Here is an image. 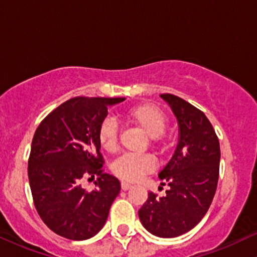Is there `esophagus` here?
I'll return each mask as SVG.
<instances>
[{
	"label": "esophagus",
	"instance_id": "1",
	"mask_svg": "<svg viewBox=\"0 0 257 257\" xmlns=\"http://www.w3.org/2000/svg\"><path fill=\"white\" fill-rule=\"evenodd\" d=\"M120 187H122L123 191H128L129 188L132 187V185L128 184V182H125V181H122L120 182Z\"/></svg>",
	"mask_w": 257,
	"mask_h": 257
}]
</instances>
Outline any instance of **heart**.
Returning <instances> with one entry per match:
<instances>
[{
	"mask_svg": "<svg viewBox=\"0 0 257 257\" xmlns=\"http://www.w3.org/2000/svg\"><path fill=\"white\" fill-rule=\"evenodd\" d=\"M126 119L140 128L152 143H158L166 131L167 117L157 106L141 104L129 108L125 113ZM100 145L108 152L114 151L118 144V126L113 119L106 118L100 123L98 131ZM156 163L150 155H123L116 159L112 170L117 176L126 181H135L155 169Z\"/></svg>",
	"mask_w": 257,
	"mask_h": 257,
	"instance_id": "heart-1",
	"label": "heart"
}]
</instances>
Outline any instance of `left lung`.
<instances>
[{"mask_svg": "<svg viewBox=\"0 0 257 257\" xmlns=\"http://www.w3.org/2000/svg\"><path fill=\"white\" fill-rule=\"evenodd\" d=\"M175 114L179 140L173 157L158 174L166 196L149 192L139 219L150 233L174 238L191 231L208 211L219 180L220 144L202 111L173 94H161Z\"/></svg>", "mask_w": 257, "mask_h": 257, "instance_id": "8db88e82", "label": "left lung"}]
</instances>
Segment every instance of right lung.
<instances>
[{"instance_id":"obj_1","label":"right lung","mask_w":257,"mask_h":257,"mask_svg":"<svg viewBox=\"0 0 257 257\" xmlns=\"http://www.w3.org/2000/svg\"><path fill=\"white\" fill-rule=\"evenodd\" d=\"M125 98L77 96L58 106L35 132L29 158V182L36 210L53 232L71 240L94 237L105 225L118 196V179L102 173L100 123L107 107ZM98 175L88 193L81 179Z\"/></svg>"}]
</instances>
